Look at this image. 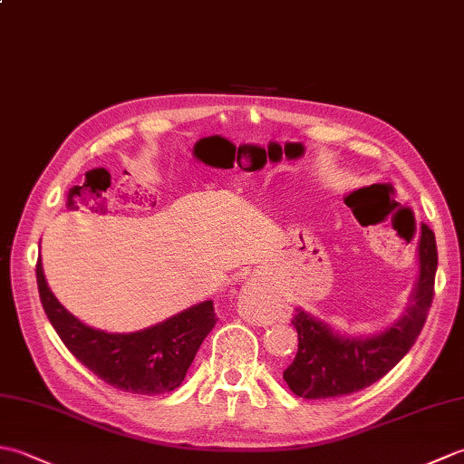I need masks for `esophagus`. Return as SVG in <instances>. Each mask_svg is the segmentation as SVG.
<instances>
[{"instance_id":"esophagus-1","label":"esophagus","mask_w":464,"mask_h":464,"mask_svg":"<svg viewBox=\"0 0 464 464\" xmlns=\"http://www.w3.org/2000/svg\"><path fill=\"white\" fill-rule=\"evenodd\" d=\"M239 311L253 323L259 321H269L275 314L273 303L269 301L267 293H265L263 285L257 279H249L243 285L237 299Z\"/></svg>"}]
</instances>
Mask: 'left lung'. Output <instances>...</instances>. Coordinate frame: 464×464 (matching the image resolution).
Instances as JSON below:
<instances>
[{
	"label": "left lung",
	"instance_id": "1",
	"mask_svg": "<svg viewBox=\"0 0 464 464\" xmlns=\"http://www.w3.org/2000/svg\"><path fill=\"white\" fill-rule=\"evenodd\" d=\"M419 277L407 311L374 334H341L311 313L297 309L293 324L299 349L283 379L297 397L331 399L351 395L382 379L415 344L435 295L437 241L427 225L419 235Z\"/></svg>",
	"mask_w": 464,
	"mask_h": 464
}]
</instances>
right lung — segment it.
<instances>
[{
  "label": "right lung",
  "instance_id": "1",
  "mask_svg": "<svg viewBox=\"0 0 464 464\" xmlns=\"http://www.w3.org/2000/svg\"><path fill=\"white\" fill-rule=\"evenodd\" d=\"M35 275L44 311L65 347L102 381L133 395H163L179 387L217 323L213 301H203L153 327L105 333L82 323L55 299L42 261Z\"/></svg>",
  "mask_w": 464,
  "mask_h": 464
}]
</instances>
